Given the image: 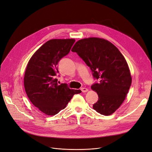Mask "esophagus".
Instances as JSON below:
<instances>
[{
    "label": "esophagus",
    "instance_id": "34e87169",
    "mask_svg": "<svg viewBox=\"0 0 152 152\" xmlns=\"http://www.w3.org/2000/svg\"><path fill=\"white\" fill-rule=\"evenodd\" d=\"M81 91L83 92H86L88 91V89H87V88H85V87H82V88L81 89Z\"/></svg>",
    "mask_w": 152,
    "mask_h": 152
}]
</instances>
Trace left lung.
I'll return each instance as SVG.
<instances>
[{"mask_svg":"<svg viewBox=\"0 0 152 152\" xmlns=\"http://www.w3.org/2000/svg\"><path fill=\"white\" fill-rule=\"evenodd\" d=\"M76 52L100 80L92 85L99 99L93 108L103 115H110L121 106L132 83L128 65L118 48L105 39L89 37L76 42Z\"/></svg>","mask_w":152,"mask_h":152,"instance_id":"8db88e82","label":"left lung"}]
</instances>
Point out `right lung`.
Listing matches in <instances>:
<instances>
[{"label":"right lung","instance_id":"obj_1","mask_svg":"<svg viewBox=\"0 0 152 152\" xmlns=\"http://www.w3.org/2000/svg\"><path fill=\"white\" fill-rule=\"evenodd\" d=\"M75 42L73 39H51L43 44L30 58L24 77V86L31 103L47 115H55L64 109L81 90L58 84L57 65L68 55Z\"/></svg>","mask_w":152,"mask_h":152}]
</instances>
